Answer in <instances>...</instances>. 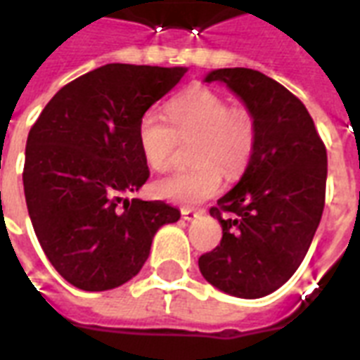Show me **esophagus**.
<instances>
[{"label": "esophagus", "instance_id": "esophagus-1", "mask_svg": "<svg viewBox=\"0 0 360 360\" xmlns=\"http://www.w3.org/2000/svg\"><path fill=\"white\" fill-rule=\"evenodd\" d=\"M200 213H202V211H196V209H192V207L181 209V214H183V219H185V220L196 219V217H200Z\"/></svg>", "mask_w": 360, "mask_h": 360}]
</instances>
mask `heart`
<instances>
[{"label": "heart", "instance_id": "b5f03b06", "mask_svg": "<svg viewBox=\"0 0 360 360\" xmlns=\"http://www.w3.org/2000/svg\"><path fill=\"white\" fill-rule=\"evenodd\" d=\"M168 122L157 112H146L138 121V146L147 166L166 172L174 162L179 141L192 140L194 166L158 179L157 196L192 205L214 196L228 177L240 175L256 151L257 127L246 106H230L228 98L207 87H192L166 106Z\"/></svg>", "mask_w": 360, "mask_h": 360}]
</instances>
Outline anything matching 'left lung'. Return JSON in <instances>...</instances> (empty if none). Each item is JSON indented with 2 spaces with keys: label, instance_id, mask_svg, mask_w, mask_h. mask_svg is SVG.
Segmentation results:
<instances>
[{
  "label": "left lung",
  "instance_id": "left-lung-1",
  "mask_svg": "<svg viewBox=\"0 0 360 360\" xmlns=\"http://www.w3.org/2000/svg\"><path fill=\"white\" fill-rule=\"evenodd\" d=\"M257 127L256 151L240 181L209 209L222 226L217 248L198 259L214 288L259 299L284 285L307 256L325 207L327 149L304 104L259 70L219 69Z\"/></svg>",
  "mask_w": 360,
  "mask_h": 360
}]
</instances>
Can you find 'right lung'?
<instances>
[{"label":"right lung","instance_id":"obj_1","mask_svg":"<svg viewBox=\"0 0 360 360\" xmlns=\"http://www.w3.org/2000/svg\"><path fill=\"white\" fill-rule=\"evenodd\" d=\"M185 72L104 65L61 87L31 127L22 174L31 224L53 269L80 290L129 282L158 228L179 220L166 202L127 194L149 179L138 121Z\"/></svg>","mask_w":360,"mask_h":360}]
</instances>
